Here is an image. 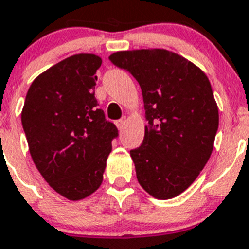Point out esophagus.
I'll list each match as a JSON object with an SVG mask.
<instances>
[{
    "mask_svg": "<svg viewBox=\"0 0 249 249\" xmlns=\"http://www.w3.org/2000/svg\"><path fill=\"white\" fill-rule=\"evenodd\" d=\"M124 124H126V120H124V118L116 121V126H117V128L120 129V131H122V129L124 128Z\"/></svg>",
    "mask_w": 249,
    "mask_h": 249,
    "instance_id": "esophagus-1",
    "label": "esophagus"
}]
</instances>
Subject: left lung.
<instances>
[{
	"label": "left lung",
	"mask_w": 249,
	"mask_h": 249,
	"mask_svg": "<svg viewBox=\"0 0 249 249\" xmlns=\"http://www.w3.org/2000/svg\"><path fill=\"white\" fill-rule=\"evenodd\" d=\"M109 61L142 91L147 126L141 146L129 151L137 180L155 198H173L194 183L213 153L219 110L210 81L166 49L116 52Z\"/></svg>",
	"instance_id": "1"
}]
</instances>
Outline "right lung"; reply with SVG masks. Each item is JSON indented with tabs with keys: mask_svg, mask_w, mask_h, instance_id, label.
Here are the masks:
<instances>
[{
	"mask_svg": "<svg viewBox=\"0 0 249 249\" xmlns=\"http://www.w3.org/2000/svg\"><path fill=\"white\" fill-rule=\"evenodd\" d=\"M95 54L71 55L30 85L21 113L29 151L39 173L55 192L77 201L103 182L114 123L106 120L95 99Z\"/></svg>",
	"mask_w": 249,
	"mask_h": 249,
	"instance_id": "1",
	"label": "right lung"
}]
</instances>
